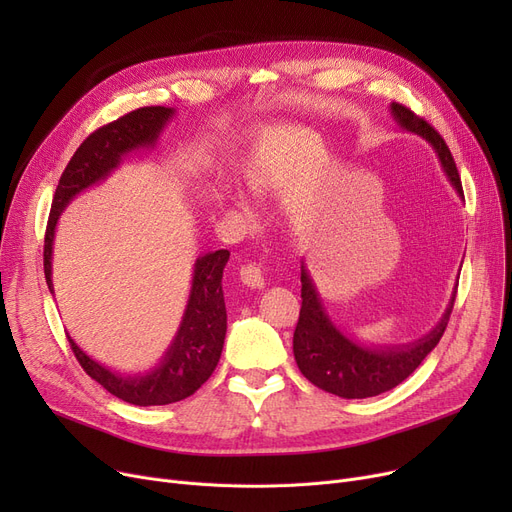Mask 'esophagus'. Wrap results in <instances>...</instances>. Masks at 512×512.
<instances>
[{
	"mask_svg": "<svg viewBox=\"0 0 512 512\" xmlns=\"http://www.w3.org/2000/svg\"><path fill=\"white\" fill-rule=\"evenodd\" d=\"M240 280L245 282L251 288H263L265 278H263V265L261 263H247L240 267Z\"/></svg>",
	"mask_w": 512,
	"mask_h": 512,
	"instance_id": "1",
	"label": "esophagus"
}]
</instances>
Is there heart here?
Masks as SVG:
<instances>
[{"mask_svg":"<svg viewBox=\"0 0 512 512\" xmlns=\"http://www.w3.org/2000/svg\"><path fill=\"white\" fill-rule=\"evenodd\" d=\"M265 176L261 172H249L247 174V186L251 188L253 195H263L265 193Z\"/></svg>","mask_w":512,"mask_h":512,"instance_id":"1","label":"heart"}]
</instances>
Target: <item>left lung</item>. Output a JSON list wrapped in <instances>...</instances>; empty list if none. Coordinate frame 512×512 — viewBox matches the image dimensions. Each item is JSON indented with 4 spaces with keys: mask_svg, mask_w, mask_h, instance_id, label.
<instances>
[{
    "mask_svg": "<svg viewBox=\"0 0 512 512\" xmlns=\"http://www.w3.org/2000/svg\"><path fill=\"white\" fill-rule=\"evenodd\" d=\"M390 112L400 128L419 134L421 139L434 147L456 195L465 199L459 170H456L452 153L440 137V132L402 103H390ZM301 284L303 305L292 338L294 361H297L301 373L313 386L340 398L378 396L405 382L440 342L456 297L454 288L438 326L423 338L398 346H363L336 328L307 272L305 261H301Z\"/></svg>",
    "mask_w": 512,
    "mask_h": 512,
    "instance_id": "8db88e82",
    "label": "left lung"
}]
</instances>
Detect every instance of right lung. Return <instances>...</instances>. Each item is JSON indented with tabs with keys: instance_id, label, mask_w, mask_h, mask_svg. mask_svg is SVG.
Here are the masks:
<instances>
[{
	"instance_id": "1",
	"label": "right lung",
	"mask_w": 512,
	"mask_h": 512,
	"mask_svg": "<svg viewBox=\"0 0 512 512\" xmlns=\"http://www.w3.org/2000/svg\"><path fill=\"white\" fill-rule=\"evenodd\" d=\"M172 116V107H141V110H134L97 128L76 149L58 182L56 195H53L45 232L43 270L51 292V251L60 213L78 193L110 176L120 166L124 155L143 147H155L159 132L164 130ZM228 259L230 253L226 249L201 255L197 259L193 286L191 294H188L180 328L157 367L139 375H120L93 361L68 336L70 348L80 367L107 392L137 407L170 405V402H178L195 394L209 380L224 348L226 303L222 274Z\"/></svg>"
}]
</instances>
